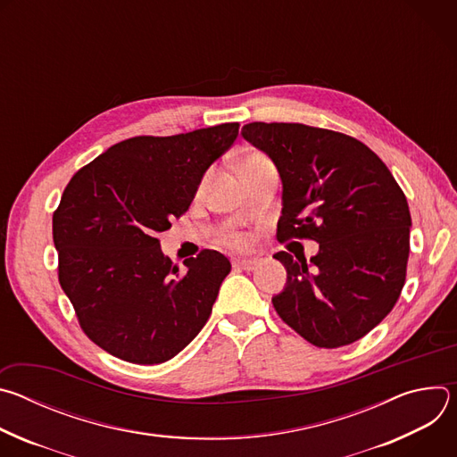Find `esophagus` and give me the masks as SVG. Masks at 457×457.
Wrapping results in <instances>:
<instances>
[{"label": "esophagus", "instance_id": "34e87169", "mask_svg": "<svg viewBox=\"0 0 457 457\" xmlns=\"http://www.w3.org/2000/svg\"><path fill=\"white\" fill-rule=\"evenodd\" d=\"M258 266L256 258H233V268L235 270H244V271H253Z\"/></svg>", "mask_w": 457, "mask_h": 457}]
</instances>
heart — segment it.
Returning a JSON list of instances; mask_svg holds the SVG:
<instances>
[{"instance_id": "1", "label": "heart", "mask_w": 457, "mask_h": 457, "mask_svg": "<svg viewBox=\"0 0 457 457\" xmlns=\"http://www.w3.org/2000/svg\"><path fill=\"white\" fill-rule=\"evenodd\" d=\"M264 161H268V159H266L262 154H256V152L247 154V155L244 157L242 164H240V170H242V168H247V166H253V164H256V162H264ZM226 240H228V244L233 245V247H245V245H247V238H245L244 235H229V237H226Z\"/></svg>"}]
</instances>
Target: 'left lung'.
Segmentation results:
<instances>
[{"mask_svg":"<svg viewBox=\"0 0 457 457\" xmlns=\"http://www.w3.org/2000/svg\"><path fill=\"white\" fill-rule=\"evenodd\" d=\"M242 137L282 180L278 240L309 237L318 253L273 254L287 271L280 318L316 347L349 345L390 312L405 284L411 212L381 159L354 137L298 122H249Z\"/></svg>","mask_w":457,"mask_h":457,"instance_id":"left-lung-1","label":"left lung"}]
</instances>
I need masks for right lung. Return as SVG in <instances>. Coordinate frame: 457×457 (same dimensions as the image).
Masks as SVG:
<instances>
[{
    "instance_id": "add662e5",
    "label": "right lung",
    "mask_w": 457,
    "mask_h": 457,
    "mask_svg": "<svg viewBox=\"0 0 457 457\" xmlns=\"http://www.w3.org/2000/svg\"><path fill=\"white\" fill-rule=\"evenodd\" d=\"M238 122L113 145L64 187L52 219L59 284L87 337L106 353L155 365L201 333L231 271L213 249L164 256L157 233L195 199L208 168L231 148Z\"/></svg>"
}]
</instances>
